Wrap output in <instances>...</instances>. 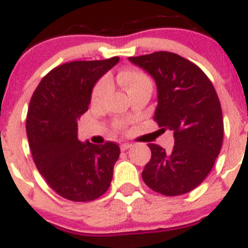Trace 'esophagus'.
<instances>
[{"mask_svg":"<svg viewBox=\"0 0 248 248\" xmlns=\"http://www.w3.org/2000/svg\"><path fill=\"white\" fill-rule=\"evenodd\" d=\"M131 144H129V143H123L122 145H120V150L122 151H125V150H128V149H130L131 148Z\"/></svg>","mask_w":248,"mask_h":248,"instance_id":"obj_1","label":"esophagus"}]
</instances>
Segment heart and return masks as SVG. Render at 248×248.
<instances>
[{
  "label": "heart",
  "mask_w": 248,
  "mask_h": 248,
  "mask_svg": "<svg viewBox=\"0 0 248 248\" xmlns=\"http://www.w3.org/2000/svg\"><path fill=\"white\" fill-rule=\"evenodd\" d=\"M118 79H119L120 84L126 89L128 93L139 88L141 85L151 84L150 78L145 73H143L141 71H138V69L123 71L118 77ZM109 88H110V85H109V82L107 79H102L100 82H98V84L94 87L93 93H92V102L99 103L107 94V92L109 91Z\"/></svg>",
  "instance_id": "1"
}]
</instances>
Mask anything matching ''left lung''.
Returning <instances> with one entry per match:
<instances>
[{
	"instance_id": "8db88e82",
	"label": "left lung",
	"mask_w": 248,
	"mask_h": 248,
	"mask_svg": "<svg viewBox=\"0 0 248 248\" xmlns=\"http://www.w3.org/2000/svg\"><path fill=\"white\" fill-rule=\"evenodd\" d=\"M129 61L155 80L154 119L175 138L170 153L148 144L151 159L141 174L144 183L165 196L186 194L205 180L220 154L223 119L216 91L198 65L179 54L155 52Z\"/></svg>"
}]
</instances>
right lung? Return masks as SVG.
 <instances>
[{"instance_id": "add662e5", "label": "right lung", "mask_w": 248, "mask_h": 248, "mask_svg": "<svg viewBox=\"0 0 248 248\" xmlns=\"http://www.w3.org/2000/svg\"><path fill=\"white\" fill-rule=\"evenodd\" d=\"M119 62L76 61L54 68L31 98L27 138L38 171L48 185L71 201H92L110 186L120 148L78 140V119L88 110L94 85Z\"/></svg>"}]
</instances>
